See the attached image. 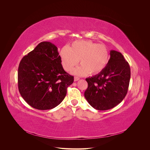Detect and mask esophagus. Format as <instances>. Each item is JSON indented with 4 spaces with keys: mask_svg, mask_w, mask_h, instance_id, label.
<instances>
[{
    "mask_svg": "<svg viewBox=\"0 0 150 150\" xmlns=\"http://www.w3.org/2000/svg\"><path fill=\"white\" fill-rule=\"evenodd\" d=\"M79 79L80 78L78 76H75L74 77V81H77L79 80Z\"/></svg>",
    "mask_w": 150,
    "mask_h": 150,
    "instance_id": "esophagus-1",
    "label": "esophagus"
}]
</instances>
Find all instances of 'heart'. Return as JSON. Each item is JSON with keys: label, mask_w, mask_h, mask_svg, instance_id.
I'll return each mask as SVG.
<instances>
[{"label": "heart", "mask_w": 150, "mask_h": 150, "mask_svg": "<svg viewBox=\"0 0 150 150\" xmlns=\"http://www.w3.org/2000/svg\"><path fill=\"white\" fill-rule=\"evenodd\" d=\"M60 56L62 67L67 72L72 71L80 60L81 65L73 72L74 75L79 76L100 72L110 59L109 51L105 46L84 40L75 41L70 47H64Z\"/></svg>", "instance_id": "1"}]
</instances>
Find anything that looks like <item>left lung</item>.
<instances>
[{
	"instance_id": "8db88e82",
	"label": "left lung",
	"mask_w": 150,
	"mask_h": 150,
	"mask_svg": "<svg viewBox=\"0 0 150 150\" xmlns=\"http://www.w3.org/2000/svg\"><path fill=\"white\" fill-rule=\"evenodd\" d=\"M105 68L97 75L86 78L88 88L84 96L96 110L113 108L125 97L131 78L129 63L122 54L111 50Z\"/></svg>"
}]
</instances>
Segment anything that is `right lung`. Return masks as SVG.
<instances>
[{"label":"right lung","instance_id":"add662e5","mask_svg":"<svg viewBox=\"0 0 150 150\" xmlns=\"http://www.w3.org/2000/svg\"><path fill=\"white\" fill-rule=\"evenodd\" d=\"M74 76L63 69L57 47L42 41L21 60L18 71L21 96L32 108H54L65 98Z\"/></svg>","mask_w":150,"mask_h":150}]
</instances>
